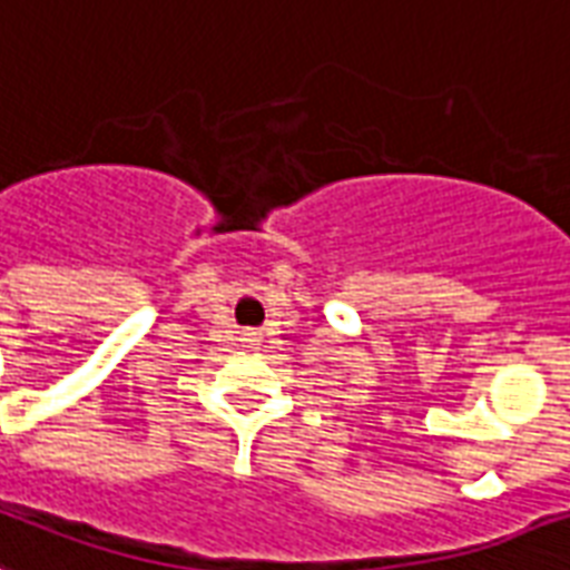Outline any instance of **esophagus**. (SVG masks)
I'll return each mask as SVG.
<instances>
[{
	"label": "esophagus",
	"mask_w": 570,
	"mask_h": 570,
	"mask_svg": "<svg viewBox=\"0 0 570 570\" xmlns=\"http://www.w3.org/2000/svg\"><path fill=\"white\" fill-rule=\"evenodd\" d=\"M244 342L246 345H258L262 338H258V333H244Z\"/></svg>",
	"instance_id": "34e87169"
}]
</instances>
